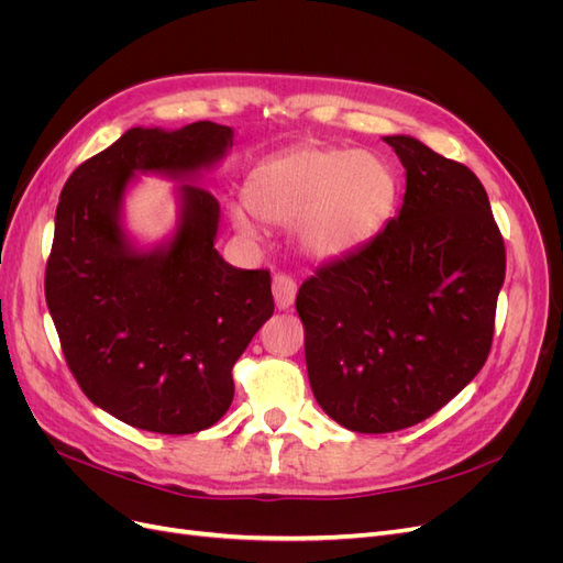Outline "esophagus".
I'll list each match as a JSON object with an SVG mask.
<instances>
[{"instance_id":"esophagus-1","label":"esophagus","mask_w":563,"mask_h":563,"mask_svg":"<svg viewBox=\"0 0 563 563\" xmlns=\"http://www.w3.org/2000/svg\"><path fill=\"white\" fill-rule=\"evenodd\" d=\"M298 294V286L291 277L286 275H275L272 277V296H275V305L277 310H288L296 300Z\"/></svg>"}]
</instances>
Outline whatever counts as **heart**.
I'll return each mask as SVG.
<instances>
[{
  "mask_svg": "<svg viewBox=\"0 0 563 563\" xmlns=\"http://www.w3.org/2000/svg\"><path fill=\"white\" fill-rule=\"evenodd\" d=\"M399 176L385 157L352 147L302 145L267 157L244 185L230 223L255 236V218L291 228L300 255L317 263L347 258L376 242L399 207Z\"/></svg>",
  "mask_w": 563,
  "mask_h": 563,
  "instance_id": "b5f03b06",
  "label": "heart"
}]
</instances>
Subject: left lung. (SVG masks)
Wrapping results in <instances>:
<instances>
[{
  "label": "left lung",
  "mask_w": 563,
  "mask_h": 563,
  "mask_svg": "<svg viewBox=\"0 0 563 563\" xmlns=\"http://www.w3.org/2000/svg\"><path fill=\"white\" fill-rule=\"evenodd\" d=\"M383 141L406 168L399 213L296 298L314 399L364 434L422 422L482 371L505 282L479 178L413 135Z\"/></svg>",
  "instance_id": "8db88e82"
}]
</instances>
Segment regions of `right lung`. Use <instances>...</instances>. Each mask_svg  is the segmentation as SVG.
Here are the masks:
<instances>
[{
  "label": "right lung",
  "mask_w": 563,
  "mask_h": 563,
  "mask_svg": "<svg viewBox=\"0 0 563 563\" xmlns=\"http://www.w3.org/2000/svg\"><path fill=\"white\" fill-rule=\"evenodd\" d=\"M234 131L133 126L67 178L46 263V305L67 366L98 408L131 428L192 434L232 404V366L275 312L269 272L216 251L220 207L199 185ZM139 175L178 179L179 220L141 247L123 228Z\"/></svg>",
  "instance_id": "1"
}]
</instances>
